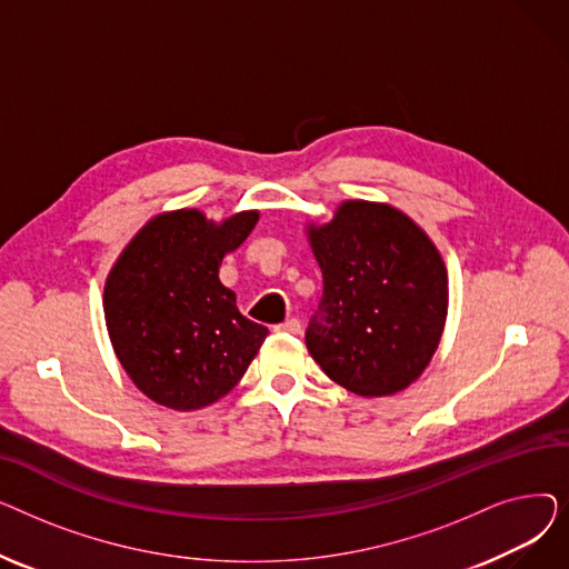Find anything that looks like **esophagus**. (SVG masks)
<instances>
[{
	"instance_id": "34e87169",
	"label": "esophagus",
	"mask_w": 569,
	"mask_h": 569,
	"mask_svg": "<svg viewBox=\"0 0 569 569\" xmlns=\"http://www.w3.org/2000/svg\"><path fill=\"white\" fill-rule=\"evenodd\" d=\"M274 330H277V332H283V335H300V332H302V325H300V320H297V318H290V320L277 325Z\"/></svg>"
}]
</instances>
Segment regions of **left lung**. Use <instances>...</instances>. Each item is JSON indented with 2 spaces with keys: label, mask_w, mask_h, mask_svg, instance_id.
Wrapping results in <instances>:
<instances>
[{
  "label": "left lung",
  "mask_w": 569,
  "mask_h": 569,
  "mask_svg": "<svg viewBox=\"0 0 569 569\" xmlns=\"http://www.w3.org/2000/svg\"><path fill=\"white\" fill-rule=\"evenodd\" d=\"M305 230L325 283L307 330L311 357L357 397L406 390L445 330L450 290L438 247L401 209L373 200H343L332 221Z\"/></svg>",
  "instance_id": "8db88e82"
}]
</instances>
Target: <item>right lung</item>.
Wrapping results in <instances>:
<instances>
[{"instance_id":"right-lung-1","label":"right lung","mask_w":569,"mask_h":569,"mask_svg":"<svg viewBox=\"0 0 569 569\" xmlns=\"http://www.w3.org/2000/svg\"><path fill=\"white\" fill-rule=\"evenodd\" d=\"M258 219V209L223 221L196 207L161 212L110 267L103 286L108 337L147 399L170 410H200L247 373L269 332L239 313L219 267Z\"/></svg>"}]
</instances>
